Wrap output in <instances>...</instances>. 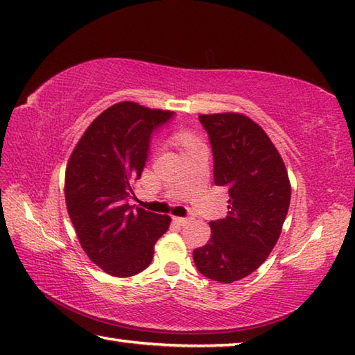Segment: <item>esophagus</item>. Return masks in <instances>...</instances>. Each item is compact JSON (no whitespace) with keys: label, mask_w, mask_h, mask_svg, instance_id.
<instances>
[{"label":"esophagus","mask_w":355,"mask_h":355,"mask_svg":"<svg viewBox=\"0 0 355 355\" xmlns=\"http://www.w3.org/2000/svg\"><path fill=\"white\" fill-rule=\"evenodd\" d=\"M173 220H175V223L179 225H185L187 223H189V218H173Z\"/></svg>","instance_id":"obj_1"}]
</instances>
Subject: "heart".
<instances>
[{
  "label": "heart",
  "instance_id": "1",
  "mask_svg": "<svg viewBox=\"0 0 355 355\" xmlns=\"http://www.w3.org/2000/svg\"><path fill=\"white\" fill-rule=\"evenodd\" d=\"M178 142L184 146V148H187V146L193 144V139L190 135H187V132H180V135H178Z\"/></svg>",
  "mask_w": 355,
  "mask_h": 355
}]
</instances>
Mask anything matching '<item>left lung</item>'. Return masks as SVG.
<instances>
[{
    "label": "left lung",
    "mask_w": 355,
    "mask_h": 355,
    "mask_svg": "<svg viewBox=\"0 0 355 355\" xmlns=\"http://www.w3.org/2000/svg\"><path fill=\"white\" fill-rule=\"evenodd\" d=\"M213 153V179L229 189V215L210 223L209 243L193 250L196 269L219 283L250 275L269 257L291 204L282 156L252 119L199 116Z\"/></svg>",
    "instance_id": "8db88e82"
}]
</instances>
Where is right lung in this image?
Segmentation results:
<instances>
[{"label": "right lung", "mask_w": 355, "mask_h": 355, "mask_svg": "<svg viewBox=\"0 0 355 355\" xmlns=\"http://www.w3.org/2000/svg\"><path fill=\"white\" fill-rule=\"evenodd\" d=\"M175 112L120 102L105 110L78 140L64 178V198L80 244L112 277L142 272L170 216L128 204L150 155L153 132Z\"/></svg>", "instance_id": "add662e5"}]
</instances>
